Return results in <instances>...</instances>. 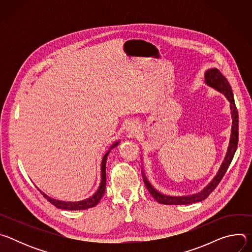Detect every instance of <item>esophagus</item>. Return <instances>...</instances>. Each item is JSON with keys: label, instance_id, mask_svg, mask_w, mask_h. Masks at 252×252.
Here are the masks:
<instances>
[{"label": "esophagus", "instance_id": "esophagus-1", "mask_svg": "<svg viewBox=\"0 0 252 252\" xmlns=\"http://www.w3.org/2000/svg\"><path fill=\"white\" fill-rule=\"evenodd\" d=\"M126 130H127L129 133H131V134L136 133L137 130H138V126H137V124L134 123V122L128 123L127 126H126Z\"/></svg>", "mask_w": 252, "mask_h": 252}]
</instances>
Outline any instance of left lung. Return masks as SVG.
Instances as JSON below:
<instances>
[{"instance_id": "obj_1", "label": "left lung", "mask_w": 252, "mask_h": 252, "mask_svg": "<svg viewBox=\"0 0 252 252\" xmlns=\"http://www.w3.org/2000/svg\"><path fill=\"white\" fill-rule=\"evenodd\" d=\"M204 78H205V83L208 86H210L214 89H217L218 91L222 93L230 102V110H231V117H232V127H231V135H230V140H229V146H228V150H227L225 158H224L217 176H215L212 179V182L199 193H195V194H192V195H189V196H168V195H164V194L159 193L158 190H156V189L153 188V186L149 183L147 177L143 175V172H142V179H143V183H145V186H146L147 189L152 194V196L159 203L167 204V205H172V204L178 205V204H190V203H195V202L204 200L215 189H217V187L220 183V181L222 179V177L224 176L225 172L227 171L228 166L230 165V163L232 161L235 151L237 149V143H238V112H237L236 105H235V102H234V97H233L231 87L228 84L227 80L221 75V73L218 68L208 69L204 75Z\"/></svg>"}]
</instances>
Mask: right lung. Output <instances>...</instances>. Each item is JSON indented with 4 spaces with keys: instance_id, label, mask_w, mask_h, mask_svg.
<instances>
[{
    "instance_id": "add662e5",
    "label": "right lung",
    "mask_w": 252,
    "mask_h": 252,
    "mask_svg": "<svg viewBox=\"0 0 252 252\" xmlns=\"http://www.w3.org/2000/svg\"><path fill=\"white\" fill-rule=\"evenodd\" d=\"M119 145V141H117L115 145L112 146L111 149L115 148L116 146ZM111 150L107 151V153L103 156V158L101 160V182H100V186L98 188V189L96 190V192L91 196L90 198H87L85 200L82 201H77V202H69V201H61V200H57V199H53L50 196H48L47 194H45L43 191L40 190V192L44 195V197L50 201L53 205H55L56 207L60 208V209H65V210H83V209H88L90 207H94L95 206L98 201L100 200V198L102 197L104 190H105V186H106V176H105V162H106V158L109 156Z\"/></svg>"
}]
</instances>
